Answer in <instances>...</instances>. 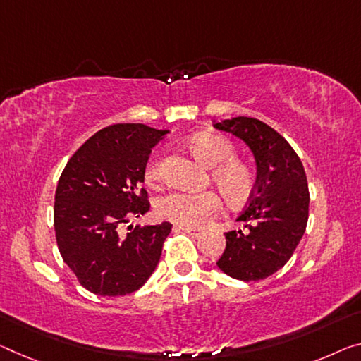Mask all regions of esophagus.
Masks as SVG:
<instances>
[{
	"label": "esophagus",
	"mask_w": 361,
	"mask_h": 361,
	"mask_svg": "<svg viewBox=\"0 0 361 361\" xmlns=\"http://www.w3.org/2000/svg\"><path fill=\"white\" fill-rule=\"evenodd\" d=\"M177 229H179V231H184L185 234H188V235L193 237V238H198L200 235H202V231H198V229H192V227H184V226H179V227H177Z\"/></svg>",
	"instance_id": "1"
}]
</instances>
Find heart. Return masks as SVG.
Segmentation results:
<instances>
[{
  "label": "heart",
  "instance_id": "heart-1",
  "mask_svg": "<svg viewBox=\"0 0 361 361\" xmlns=\"http://www.w3.org/2000/svg\"><path fill=\"white\" fill-rule=\"evenodd\" d=\"M190 148L198 159L213 168L212 179L231 204H242L252 197L255 173L247 163L235 158V147L229 138L214 132H198L190 138ZM145 180L157 185L161 180L159 161L153 158L147 164ZM223 208V200L213 190H173L157 200L159 218L184 227H203Z\"/></svg>",
  "mask_w": 361,
  "mask_h": 361
}]
</instances>
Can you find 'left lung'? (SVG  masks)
<instances>
[{"label":"left lung","mask_w":361,"mask_h":361,"mask_svg":"<svg viewBox=\"0 0 361 361\" xmlns=\"http://www.w3.org/2000/svg\"><path fill=\"white\" fill-rule=\"evenodd\" d=\"M213 126L245 142L257 163L253 193L237 218L247 231L226 232L216 264L238 281L266 279L289 262L307 229V174L289 142L262 121L238 116Z\"/></svg>","instance_id":"1"}]
</instances>
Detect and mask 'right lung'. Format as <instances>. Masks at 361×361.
I'll return each mask as SVG.
<instances>
[{
  "label": "right lung",
  "mask_w": 361,
  "mask_h": 361,
  "mask_svg": "<svg viewBox=\"0 0 361 361\" xmlns=\"http://www.w3.org/2000/svg\"><path fill=\"white\" fill-rule=\"evenodd\" d=\"M168 134L145 124H114L88 138L66 164L54 195L61 257L80 286L118 297L140 289L161 258L171 223L129 226L149 209L143 188L152 148Z\"/></svg>",
  "instance_id": "right-lung-1"
}]
</instances>
